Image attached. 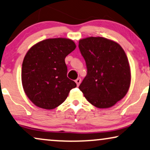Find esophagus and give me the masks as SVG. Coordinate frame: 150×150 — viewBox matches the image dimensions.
Masks as SVG:
<instances>
[{"instance_id": "1", "label": "esophagus", "mask_w": 150, "mask_h": 150, "mask_svg": "<svg viewBox=\"0 0 150 150\" xmlns=\"http://www.w3.org/2000/svg\"><path fill=\"white\" fill-rule=\"evenodd\" d=\"M75 82H76L77 86H79V84H80V83H81V78L78 77V78H77L76 80H75Z\"/></svg>"}]
</instances>
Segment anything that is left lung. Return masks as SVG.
<instances>
[{"instance_id": "obj_1", "label": "left lung", "mask_w": 150, "mask_h": 150, "mask_svg": "<svg viewBox=\"0 0 150 150\" xmlns=\"http://www.w3.org/2000/svg\"><path fill=\"white\" fill-rule=\"evenodd\" d=\"M79 48L88 71L79 90L94 106L111 108L130 86V67L124 50L117 42L93 36L79 40Z\"/></svg>"}]
</instances>
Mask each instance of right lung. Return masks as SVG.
Instances as JSON below:
<instances>
[{"instance_id":"obj_1","label":"right lung","mask_w":150,"mask_h":150,"mask_svg":"<svg viewBox=\"0 0 150 150\" xmlns=\"http://www.w3.org/2000/svg\"><path fill=\"white\" fill-rule=\"evenodd\" d=\"M75 48L72 40L57 38L39 42L27 52L22 67V83L26 95L37 107L55 108L77 86L67 77L64 60Z\"/></svg>"}]
</instances>
